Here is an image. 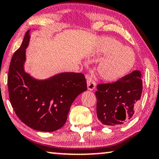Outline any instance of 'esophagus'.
<instances>
[{
  "instance_id": "esophagus-1",
  "label": "esophagus",
  "mask_w": 159,
  "mask_h": 159,
  "mask_svg": "<svg viewBox=\"0 0 159 159\" xmlns=\"http://www.w3.org/2000/svg\"><path fill=\"white\" fill-rule=\"evenodd\" d=\"M85 77L87 79V89L92 91V90H94L95 89V87H96V83L94 81V80L92 79V77L90 76L89 74H87L85 75Z\"/></svg>"
}]
</instances>
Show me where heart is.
<instances>
[{
    "mask_svg": "<svg viewBox=\"0 0 159 159\" xmlns=\"http://www.w3.org/2000/svg\"><path fill=\"white\" fill-rule=\"evenodd\" d=\"M97 52L107 55L99 62L97 71L102 79L114 82L121 79L133 69L136 62L134 51L113 38H105L97 47Z\"/></svg>",
    "mask_w": 159,
    "mask_h": 159,
    "instance_id": "heart-1",
    "label": "heart"
}]
</instances>
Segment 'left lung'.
I'll return each instance as SVG.
<instances>
[{
    "mask_svg": "<svg viewBox=\"0 0 159 159\" xmlns=\"http://www.w3.org/2000/svg\"><path fill=\"white\" fill-rule=\"evenodd\" d=\"M95 92L97 115L104 125L123 124L133 116L142 93L141 73L135 70L115 82L100 84Z\"/></svg>",
    "mask_w": 159,
    "mask_h": 159,
    "instance_id": "1",
    "label": "left lung"
}]
</instances>
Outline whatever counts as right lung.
<instances>
[{"label":"right lung","mask_w":159,"mask_h":159,"mask_svg":"<svg viewBox=\"0 0 159 159\" xmlns=\"http://www.w3.org/2000/svg\"><path fill=\"white\" fill-rule=\"evenodd\" d=\"M30 31L12 57L8 76L9 98L22 122L35 130L51 132L64 126L72 102L87 90V82L82 73L62 72L45 80H37L27 73L24 64Z\"/></svg>","instance_id":"right-lung-1"}]
</instances>
